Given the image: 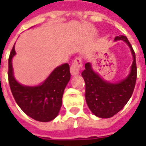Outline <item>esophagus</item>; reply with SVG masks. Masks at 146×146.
<instances>
[{"mask_svg":"<svg viewBox=\"0 0 146 146\" xmlns=\"http://www.w3.org/2000/svg\"><path fill=\"white\" fill-rule=\"evenodd\" d=\"M81 67H82V61H81V58L80 57L76 58L74 61H73V62L71 65V66H70V73H71V75H77V74H79L80 73V70L81 69Z\"/></svg>","mask_w":146,"mask_h":146,"instance_id":"1","label":"esophagus"}]
</instances>
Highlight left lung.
I'll return each instance as SVG.
<instances>
[{
  "label": "left lung",
  "instance_id": "1",
  "mask_svg": "<svg viewBox=\"0 0 146 146\" xmlns=\"http://www.w3.org/2000/svg\"><path fill=\"white\" fill-rule=\"evenodd\" d=\"M122 40L131 48L133 63L127 78L116 84L102 80L92 70L90 62L85 64V70L81 73L85 81V98L89 109L95 116L110 118L119 112L131 97L137 79L135 53L131 43L125 36L115 37V40Z\"/></svg>",
  "mask_w": 146,
  "mask_h": 146
}]
</instances>
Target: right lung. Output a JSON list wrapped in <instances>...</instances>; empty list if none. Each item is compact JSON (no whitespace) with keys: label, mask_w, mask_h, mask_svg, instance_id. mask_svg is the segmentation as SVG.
<instances>
[{"label":"right lung","mask_w":146,"mask_h":146,"mask_svg":"<svg viewBox=\"0 0 146 146\" xmlns=\"http://www.w3.org/2000/svg\"><path fill=\"white\" fill-rule=\"evenodd\" d=\"M15 54V45L8 58V82L18 106L27 116L40 122L54 119L60 110L62 95L70 79V66L65 63L55 68L44 83L36 87L23 86L13 76L11 59Z\"/></svg>","instance_id":"1"}]
</instances>
